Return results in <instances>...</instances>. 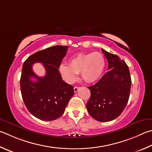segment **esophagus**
I'll return each instance as SVG.
<instances>
[{"mask_svg":"<svg viewBox=\"0 0 152 152\" xmlns=\"http://www.w3.org/2000/svg\"><path fill=\"white\" fill-rule=\"evenodd\" d=\"M80 87H78V86H75L74 88V92H77L78 91L80 90Z\"/></svg>","mask_w":152,"mask_h":152,"instance_id":"esophagus-1","label":"esophagus"}]
</instances>
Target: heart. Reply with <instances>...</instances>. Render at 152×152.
<instances>
[{"label":"heart","instance_id":"obj_1","mask_svg":"<svg viewBox=\"0 0 152 152\" xmlns=\"http://www.w3.org/2000/svg\"><path fill=\"white\" fill-rule=\"evenodd\" d=\"M105 68V58L100 52L79 53L72 57L68 66L60 65L58 70L68 83H73L80 72L82 78L88 83L94 82L100 78Z\"/></svg>","mask_w":152,"mask_h":152}]
</instances>
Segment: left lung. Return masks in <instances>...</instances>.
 <instances>
[{"mask_svg":"<svg viewBox=\"0 0 152 152\" xmlns=\"http://www.w3.org/2000/svg\"><path fill=\"white\" fill-rule=\"evenodd\" d=\"M108 62V72L89 88L88 113L99 122H110L122 114L128 103L132 85L128 65L117 55L102 48Z\"/></svg>","mask_w":152,"mask_h":152,"instance_id":"8db88e82","label":"left lung"}]
</instances>
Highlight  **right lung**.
<instances>
[{
  "label": "right lung",
  "instance_id": "add662e5",
  "mask_svg": "<svg viewBox=\"0 0 152 152\" xmlns=\"http://www.w3.org/2000/svg\"><path fill=\"white\" fill-rule=\"evenodd\" d=\"M68 50L67 46H54L33 54L24 62L20 90L24 104L30 114L38 119L52 121L64 114L74 87L62 80L58 68ZM40 62L46 69L44 77L36 75L32 65ZM32 77L37 80L32 81Z\"/></svg>",
  "mask_w": 152,
  "mask_h": 152
}]
</instances>
